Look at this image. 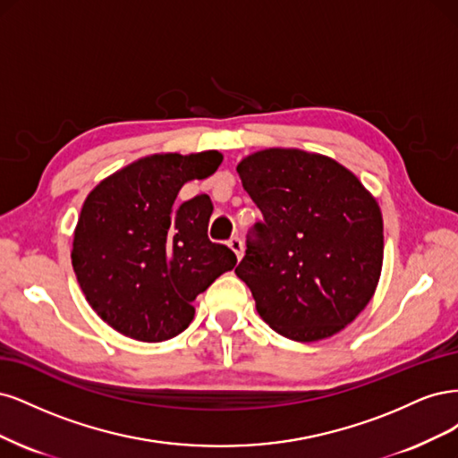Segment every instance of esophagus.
Returning <instances> with one entry per match:
<instances>
[{
    "instance_id": "esophagus-1",
    "label": "esophagus",
    "mask_w": 458,
    "mask_h": 458,
    "mask_svg": "<svg viewBox=\"0 0 458 458\" xmlns=\"http://www.w3.org/2000/svg\"><path fill=\"white\" fill-rule=\"evenodd\" d=\"M228 247L233 250L235 257H238V260L243 257V242L238 238V235H233V238L228 240Z\"/></svg>"
}]
</instances>
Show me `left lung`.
Returning a JSON list of instances; mask_svg holds the SVG:
<instances>
[{
    "label": "left lung",
    "instance_id": "left-lung-1",
    "mask_svg": "<svg viewBox=\"0 0 458 458\" xmlns=\"http://www.w3.org/2000/svg\"><path fill=\"white\" fill-rule=\"evenodd\" d=\"M238 173L264 223L235 274L268 326L297 343L343 331L373 299L385 253L377 199L335 159L297 148L243 157Z\"/></svg>",
    "mask_w": 458,
    "mask_h": 458
}]
</instances>
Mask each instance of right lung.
Masks as SVG:
<instances>
[{"label": "right lung", "instance_id": "obj_1", "mask_svg": "<svg viewBox=\"0 0 458 458\" xmlns=\"http://www.w3.org/2000/svg\"><path fill=\"white\" fill-rule=\"evenodd\" d=\"M223 154H154L115 171L87 196L73 232L72 267L87 302L110 327L161 343L194 319L191 302L235 267L233 250L208 238L213 203L176 201L211 176Z\"/></svg>", "mask_w": 458, "mask_h": 458}]
</instances>
